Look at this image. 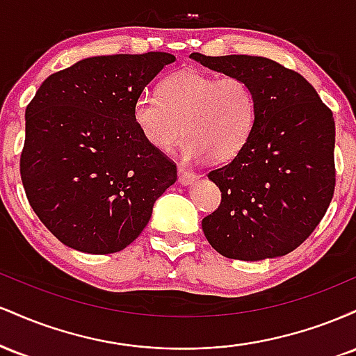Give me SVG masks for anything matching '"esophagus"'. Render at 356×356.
<instances>
[{
	"label": "esophagus",
	"mask_w": 356,
	"mask_h": 356,
	"mask_svg": "<svg viewBox=\"0 0 356 356\" xmlns=\"http://www.w3.org/2000/svg\"><path fill=\"white\" fill-rule=\"evenodd\" d=\"M177 174H179V184H182V186H189L197 179V175H195L192 170L186 169V167H179L177 169Z\"/></svg>",
	"instance_id": "34e87169"
}]
</instances>
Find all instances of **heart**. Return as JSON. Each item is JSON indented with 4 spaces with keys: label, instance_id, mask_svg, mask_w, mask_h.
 Segmentation results:
<instances>
[{
    "label": "heart",
    "instance_id": "b5f03b06",
    "mask_svg": "<svg viewBox=\"0 0 356 356\" xmlns=\"http://www.w3.org/2000/svg\"><path fill=\"white\" fill-rule=\"evenodd\" d=\"M134 124L157 152L172 150L182 130L184 161L227 162L243 152L254 132L257 99L248 80L186 68L165 76L152 92L138 93Z\"/></svg>",
    "mask_w": 356,
    "mask_h": 356
}]
</instances>
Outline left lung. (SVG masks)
I'll return each instance as SVG.
<instances>
[{
    "label": "left lung",
    "mask_w": 356,
    "mask_h": 356,
    "mask_svg": "<svg viewBox=\"0 0 356 356\" xmlns=\"http://www.w3.org/2000/svg\"><path fill=\"white\" fill-rule=\"evenodd\" d=\"M191 58L209 70L243 76L257 99L248 145L227 165L207 174L220 204L202 219L219 254L261 261L291 252L314 231L334 191V120L300 73L264 56Z\"/></svg>",
    "instance_id": "1"
}]
</instances>
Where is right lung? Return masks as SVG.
<instances>
[{
	"label": "right lung",
	"mask_w": 356,
	"mask_h": 356,
	"mask_svg": "<svg viewBox=\"0 0 356 356\" xmlns=\"http://www.w3.org/2000/svg\"><path fill=\"white\" fill-rule=\"evenodd\" d=\"M175 56H92L43 81L28 104L19 172L28 202L65 246L122 251L138 238L177 167L134 124L132 105Z\"/></svg>",
	"instance_id": "obj_1"
}]
</instances>
